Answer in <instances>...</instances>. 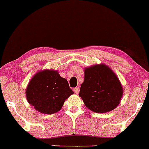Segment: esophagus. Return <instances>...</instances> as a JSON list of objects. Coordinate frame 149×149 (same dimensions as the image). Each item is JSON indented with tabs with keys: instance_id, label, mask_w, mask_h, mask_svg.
Returning a JSON list of instances; mask_svg holds the SVG:
<instances>
[{
	"instance_id": "1",
	"label": "esophagus",
	"mask_w": 149,
	"mask_h": 149,
	"mask_svg": "<svg viewBox=\"0 0 149 149\" xmlns=\"http://www.w3.org/2000/svg\"><path fill=\"white\" fill-rule=\"evenodd\" d=\"M73 91H74V93H76V94H78V93H79V87H75V88H74V90H73Z\"/></svg>"
}]
</instances>
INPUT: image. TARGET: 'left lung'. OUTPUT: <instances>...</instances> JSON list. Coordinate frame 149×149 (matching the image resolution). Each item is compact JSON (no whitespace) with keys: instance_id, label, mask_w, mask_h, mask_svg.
Returning <instances> with one entry per match:
<instances>
[{"instance_id":"8db88e82","label":"left lung","mask_w":149,"mask_h":149,"mask_svg":"<svg viewBox=\"0 0 149 149\" xmlns=\"http://www.w3.org/2000/svg\"><path fill=\"white\" fill-rule=\"evenodd\" d=\"M123 87L113 70L104 64L85 69L79 96L85 106L95 113L111 111L120 104Z\"/></svg>"}]
</instances>
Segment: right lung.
<instances>
[{"label": "right lung", "mask_w": 149, "mask_h": 149, "mask_svg": "<svg viewBox=\"0 0 149 149\" xmlns=\"http://www.w3.org/2000/svg\"><path fill=\"white\" fill-rule=\"evenodd\" d=\"M68 82L56 70L39 71L32 77L26 90L27 100L40 113L59 111L66 100L73 94Z\"/></svg>", "instance_id": "right-lung-1"}]
</instances>
